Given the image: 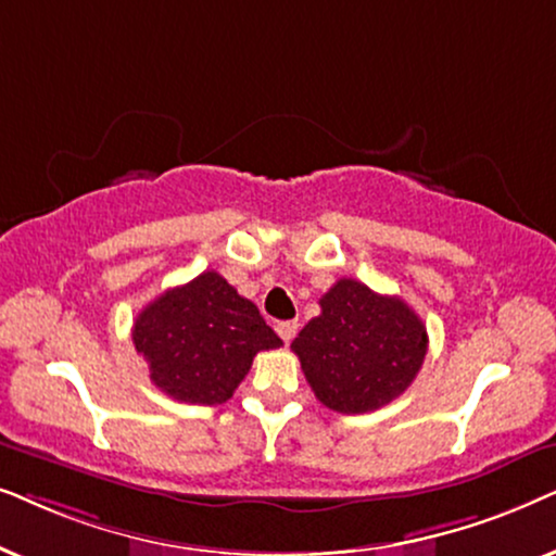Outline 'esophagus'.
I'll return each mask as SVG.
<instances>
[{
    "mask_svg": "<svg viewBox=\"0 0 556 556\" xmlns=\"http://www.w3.org/2000/svg\"><path fill=\"white\" fill-rule=\"evenodd\" d=\"M298 320H285V323H277V332H279V338L285 340V343H290V340L298 336Z\"/></svg>",
    "mask_w": 556,
    "mask_h": 556,
    "instance_id": "34e87169",
    "label": "esophagus"
}]
</instances>
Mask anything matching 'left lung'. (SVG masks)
Returning a JSON list of instances; mask_svg holds the SVG:
<instances>
[{
    "label": "left lung",
    "instance_id": "left-lung-1",
    "mask_svg": "<svg viewBox=\"0 0 556 556\" xmlns=\"http://www.w3.org/2000/svg\"><path fill=\"white\" fill-rule=\"evenodd\" d=\"M323 313L292 340L315 396L332 412L364 414L402 396L427 355V328L402 298L338 279Z\"/></svg>",
    "mask_w": 556,
    "mask_h": 556
}]
</instances>
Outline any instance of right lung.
Returning a JSON list of instances; mask_svg holds the SVG:
<instances>
[{
  "label": "right lung",
  "mask_w": 556,
  "mask_h": 556,
  "mask_svg": "<svg viewBox=\"0 0 556 556\" xmlns=\"http://www.w3.org/2000/svg\"><path fill=\"white\" fill-rule=\"evenodd\" d=\"M137 353L160 391L185 404H224L258 351L282 345L256 305L218 271L162 292L131 328Z\"/></svg>",
  "instance_id": "obj_1"
}]
</instances>
